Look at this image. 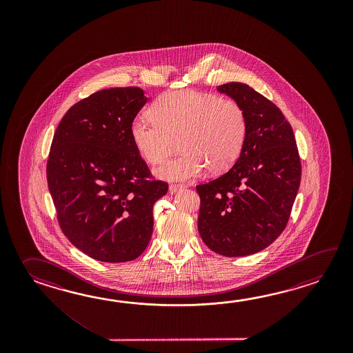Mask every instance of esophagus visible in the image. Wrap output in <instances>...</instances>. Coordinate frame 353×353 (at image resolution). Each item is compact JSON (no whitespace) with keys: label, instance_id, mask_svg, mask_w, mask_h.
Here are the masks:
<instances>
[{"label":"esophagus","instance_id":"esophagus-1","mask_svg":"<svg viewBox=\"0 0 353 353\" xmlns=\"http://www.w3.org/2000/svg\"><path fill=\"white\" fill-rule=\"evenodd\" d=\"M181 188H184V185H180V184H172V185L169 187V193H170V194H174V193H176L178 190H180Z\"/></svg>","mask_w":353,"mask_h":353}]
</instances>
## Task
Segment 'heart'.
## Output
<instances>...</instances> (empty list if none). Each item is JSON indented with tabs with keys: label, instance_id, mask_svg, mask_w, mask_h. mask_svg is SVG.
Segmentation results:
<instances>
[{
	"label": "heart",
	"instance_id": "obj_1",
	"mask_svg": "<svg viewBox=\"0 0 353 353\" xmlns=\"http://www.w3.org/2000/svg\"><path fill=\"white\" fill-rule=\"evenodd\" d=\"M130 125V135L148 163L164 161L179 141L181 152L159 166L160 179L184 181L210 172H225L243 148L248 119L233 99L196 90L168 92Z\"/></svg>",
	"mask_w": 353,
	"mask_h": 353
}]
</instances>
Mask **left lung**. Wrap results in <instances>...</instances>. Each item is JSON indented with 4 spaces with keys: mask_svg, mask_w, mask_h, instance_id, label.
Returning <instances> with one entry per match:
<instances>
[{
    "mask_svg": "<svg viewBox=\"0 0 353 353\" xmlns=\"http://www.w3.org/2000/svg\"><path fill=\"white\" fill-rule=\"evenodd\" d=\"M217 90L242 105L248 132L232 169L196 185L198 231L216 254L252 255L285 230L301 178L299 152L290 123L268 98L243 83Z\"/></svg>",
    "mask_w": 353,
    "mask_h": 353,
    "instance_id": "left-lung-1",
    "label": "left lung"
}]
</instances>
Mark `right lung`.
<instances>
[{
	"label": "right lung",
	"instance_id": "right-lung-1",
	"mask_svg": "<svg viewBox=\"0 0 353 353\" xmlns=\"http://www.w3.org/2000/svg\"><path fill=\"white\" fill-rule=\"evenodd\" d=\"M146 101L139 87L98 90L72 105L54 134L46 178L60 228L98 261L143 254L154 203L169 188L152 179L130 135Z\"/></svg>",
	"mask_w": 353,
	"mask_h": 353
}]
</instances>
